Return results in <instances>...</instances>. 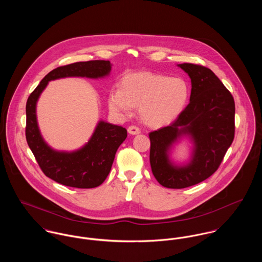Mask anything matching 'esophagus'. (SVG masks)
Returning a JSON list of instances; mask_svg holds the SVG:
<instances>
[{
  "label": "esophagus",
  "mask_w": 262,
  "mask_h": 262,
  "mask_svg": "<svg viewBox=\"0 0 262 262\" xmlns=\"http://www.w3.org/2000/svg\"><path fill=\"white\" fill-rule=\"evenodd\" d=\"M128 133L131 135H137L140 133V129L136 126H130L128 127Z\"/></svg>",
  "instance_id": "1"
}]
</instances>
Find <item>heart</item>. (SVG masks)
Listing matches in <instances>:
<instances>
[{"instance_id":"obj_1","label":"heart","mask_w":262,"mask_h":262,"mask_svg":"<svg viewBox=\"0 0 262 262\" xmlns=\"http://www.w3.org/2000/svg\"><path fill=\"white\" fill-rule=\"evenodd\" d=\"M189 85L183 77H168L152 73H135L123 77L121 88L109 95L113 112L125 114L139 108L141 120L151 127L172 123L185 110Z\"/></svg>"}]
</instances>
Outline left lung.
Masks as SVG:
<instances>
[{
    "instance_id": "left-lung-1",
    "label": "left lung",
    "mask_w": 262,
    "mask_h": 262,
    "mask_svg": "<svg viewBox=\"0 0 262 262\" xmlns=\"http://www.w3.org/2000/svg\"><path fill=\"white\" fill-rule=\"evenodd\" d=\"M191 82L189 104L169 126L150 132V165L157 182L184 188L211 177L219 167L235 132V103L230 92L210 69L178 64ZM187 140L190 156L177 162L175 146Z\"/></svg>"
}]
</instances>
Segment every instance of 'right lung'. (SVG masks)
Segmentation results:
<instances>
[{"label":"right lung","mask_w":262,"mask_h":262,"mask_svg":"<svg viewBox=\"0 0 262 262\" xmlns=\"http://www.w3.org/2000/svg\"><path fill=\"white\" fill-rule=\"evenodd\" d=\"M112 63L106 60L75 62L57 68L45 75L26 104V139L44 174L67 187L92 188L107 179L115 154L127 137V130L100 120L89 141L73 151L53 149L44 140L38 126L36 107L42 92L51 80L66 77L104 78Z\"/></svg>","instance_id":"1"}]
</instances>
